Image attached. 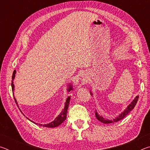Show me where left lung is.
<instances>
[{
    "label": "left lung",
    "mask_w": 150,
    "mask_h": 150,
    "mask_svg": "<svg viewBox=\"0 0 150 150\" xmlns=\"http://www.w3.org/2000/svg\"><path fill=\"white\" fill-rule=\"evenodd\" d=\"M91 95H93L91 92ZM138 98H139V96H136L135 98H134V99L132 100V102L130 105L128 106V107H127L125 110H124L120 114V115H119L117 117H116L115 118L112 119V120H108V119H106L105 118H103L102 116H100L99 115H98V114L96 112V111L95 112L96 118H97L98 120H99L100 122H103L104 124H110V123H112V122H118L119 120H122V118H124L129 112H130L131 110H133L134 108L135 107L137 102H138Z\"/></svg>",
    "instance_id": "obj_1"
}]
</instances>
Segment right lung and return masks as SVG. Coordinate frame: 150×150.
Returning a JSON list of instances; mask_svg holds the SVG:
<instances>
[{"label":"right lung","mask_w":150,"mask_h":150,"mask_svg":"<svg viewBox=\"0 0 150 150\" xmlns=\"http://www.w3.org/2000/svg\"><path fill=\"white\" fill-rule=\"evenodd\" d=\"M16 70L14 71L13 72V74H12V83H11V85H12V92H13V94H14V82H13V80L15 78V74H16ZM72 85H69V88H68L67 91H69L73 89L72 88ZM14 98V100L15 102H16V105L18 106V103H17V101L16 100V98ZM70 99H71V96H68V97L67 98V99H66V102L65 103V106H64V108H63V110L61 112V113L59 114V115H58L56 118H55V120L52 122H50L49 124H44V125H42V124H39L40 126H43L44 127H47V128H55V127H57L58 126H59L61 124H62L63 122H64L65 120H66V118H67V109H68V107H69V102H70ZM22 112V111H21ZM28 120H30V119H28ZM31 122H34L32 121L31 120H30ZM35 124H37L35 122H34Z\"/></svg>","instance_id":"right-lung-1"}]
</instances>
